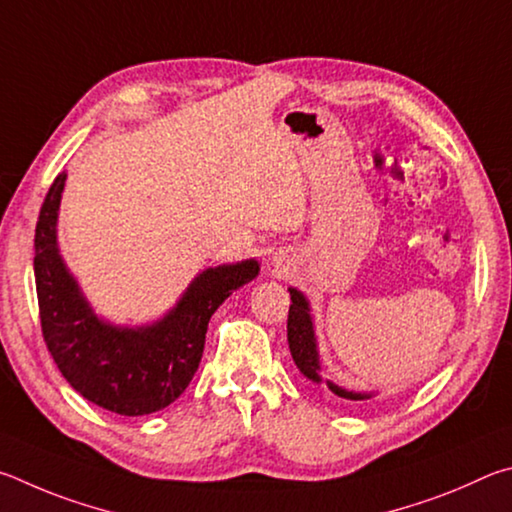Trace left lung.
I'll list each match as a JSON object with an SVG mask.
<instances>
[{
  "instance_id": "obj_1",
  "label": "left lung",
  "mask_w": 512,
  "mask_h": 512,
  "mask_svg": "<svg viewBox=\"0 0 512 512\" xmlns=\"http://www.w3.org/2000/svg\"><path fill=\"white\" fill-rule=\"evenodd\" d=\"M290 315H288V344L294 364L299 366V371L306 375L308 380L321 384V364H319V353H317V339H315V328H312V315L306 297L299 290L290 288ZM326 387L335 393V396L344 400H369L373 398L371 393H355L337 387L335 382L326 380Z\"/></svg>"
}]
</instances>
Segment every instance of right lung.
<instances>
[{"label":"right lung","instance_id":"obj_1","mask_svg":"<svg viewBox=\"0 0 512 512\" xmlns=\"http://www.w3.org/2000/svg\"><path fill=\"white\" fill-rule=\"evenodd\" d=\"M65 179V173L53 179L35 224L33 270L42 337L80 396L121 416L152 414L182 396L200 366L211 315L233 290L256 279L258 263L251 258L209 267L155 324H107L94 315L60 258L56 224Z\"/></svg>","mask_w":512,"mask_h":512}]
</instances>
